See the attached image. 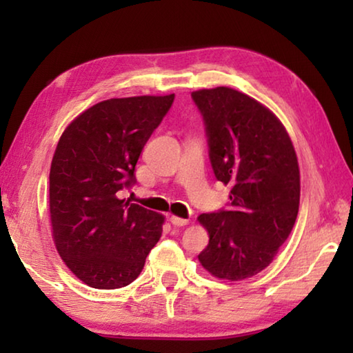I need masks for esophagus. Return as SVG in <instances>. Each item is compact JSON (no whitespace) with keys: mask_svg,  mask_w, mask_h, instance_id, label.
<instances>
[{"mask_svg":"<svg viewBox=\"0 0 353 353\" xmlns=\"http://www.w3.org/2000/svg\"><path fill=\"white\" fill-rule=\"evenodd\" d=\"M170 221H171V224L176 225V227H182V225H187V224H188V219L174 216V214H172V216L170 218Z\"/></svg>","mask_w":353,"mask_h":353,"instance_id":"34e87169","label":"esophagus"}]
</instances>
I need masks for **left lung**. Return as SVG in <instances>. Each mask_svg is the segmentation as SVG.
<instances>
[{"instance_id":"1","label":"left lung","mask_w":353,"mask_h":353,"mask_svg":"<svg viewBox=\"0 0 353 353\" xmlns=\"http://www.w3.org/2000/svg\"><path fill=\"white\" fill-rule=\"evenodd\" d=\"M204 119L214 177L230 187L229 210L202 213L212 276L243 280L270 266L294 227L301 174L283 124L259 101L229 87L191 93Z\"/></svg>"}]
</instances>
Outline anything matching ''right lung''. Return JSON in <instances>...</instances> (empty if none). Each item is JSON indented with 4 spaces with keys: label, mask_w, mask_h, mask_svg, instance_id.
<instances>
[{
    "label": "right lung",
    "mask_w": 353,
    "mask_h": 353,
    "mask_svg": "<svg viewBox=\"0 0 353 353\" xmlns=\"http://www.w3.org/2000/svg\"><path fill=\"white\" fill-rule=\"evenodd\" d=\"M174 101L115 98L82 112L63 130L50 171V214L59 255L98 290L123 288L140 276L162 236L163 216L119 199L135 183V165Z\"/></svg>",
    "instance_id": "obj_1"
}]
</instances>
